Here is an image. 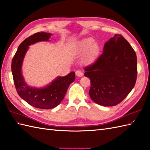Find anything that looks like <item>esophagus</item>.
<instances>
[{"mask_svg":"<svg viewBox=\"0 0 150 150\" xmlns=\"http://www.w3.org/2000/svg\"><path fill=\"white\" fill-rule=\"evenodd\" d=\"M76 75L78 76V77H81L83 76V72L81 70H78V71H76Z\"/></svg>","mask_w":150,"mask_h":150,"instance_id":"esophagus-1","label":"esophagus"}]
</instances>
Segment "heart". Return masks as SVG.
Segmentation results:
<instances>
[{"label": "heart", "mask_w": 150, "mask_h": 150, "mask_svg": "<svg viewBox=\"0 0 150 150\" xmlns=\"http://www.w3.org/2000/svg\"><path fill=\"white\" fill-rule=\"evenodd\" d=\"M98 45L92 38H86L79 41L76 45V51L78 52H86L83 61L86 63L92 62L98 56L99 52Z\"/></svg>", "instance_id": "heart-1"}]
</instances>
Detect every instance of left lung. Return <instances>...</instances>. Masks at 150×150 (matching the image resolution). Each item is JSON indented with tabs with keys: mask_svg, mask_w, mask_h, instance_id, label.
Returning <instances> with one entry per match:
<instances>
[{
	"mask_svg": "<svg viewBox=\"0 0 150 150\" xmlns=\"http://www.w3.org/2000/svg\"><path fill=\"white\" fill-rule=\"evenodd\" d=\"M84 75L91 79L90 97L104 106L122 101L134 87L137 76L135 52L121 35H115L103 48L96 61L85 68Z\"/></svg>",
	"mask_w": 150,
	"mask_h": 150,
	"instance_id": "8db88e82",
	"label": "left lung"
}]
</instances>
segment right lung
Here are the masks:
<instances>
[{
  "mask_svg": "<svg viewBox=\"0 0 150 150\" xmlns=\"http://www.w3.org/2000/svg\"><path fill=\"white\" fill-rule=\"evenodd\" d=\"M51 35L50 33L39 32L29 36L20 44L11 62L13 81L18 94L30 105L42 109H50L58 106L64 98L70 84L75 80V72H71L64 77H58L42 88H33L25 83L21 68L29 45L38 42L47 41Z\"/></svg>",
  "mask_w": 150,
  "mask_h": 150,
  "instance_id": "right-lung-1",
  "label": "right lung"
}]
</instances>
